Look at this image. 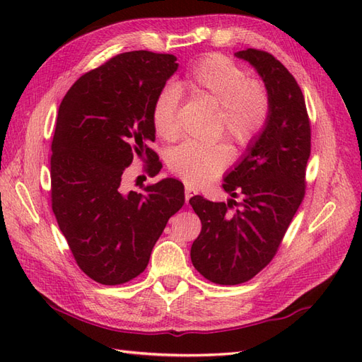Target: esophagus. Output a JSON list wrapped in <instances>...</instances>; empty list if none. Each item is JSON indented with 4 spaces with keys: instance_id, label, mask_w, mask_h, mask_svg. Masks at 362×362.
<instances>
[{
    "instance_id": "1",
    "label": "esophagus",
    "mask_w": 362,
    "mask_h": 362,
    "mask_svg": "<svg viewBox=\"0 0 362 362\" xmlns=\"http://www.w3.org/2000/svg\"><path fill=\"white\" fill-rule=\"evenodd\" d=\"M196 193H198V192H196L194 189H192L190 185H185V189H184V194H185V202L189 204V201L193 198V196H194Z\"/></svg>"
}]
</instances>
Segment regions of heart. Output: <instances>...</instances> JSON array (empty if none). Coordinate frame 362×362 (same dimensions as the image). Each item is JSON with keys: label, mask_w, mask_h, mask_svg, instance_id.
Segmentation results:
<instances>
[{"label": "heart", "mask_w": 362, "mask_h": 362, "mask_svg": "<svg viewBox=\"0 0 362 362\" xmlns=\"http://www.w3.org/2000/svg\"><path fill=\"white\" fill-rule=\"evenodd\" d=\"M181 89L198 100L217 107V133H225L238 146L254 144L264 131L272 115V96L266 84L249 78L246 71L221 54L196 60L185 71ZM151 120L157 136L173 140L180 136L178 90L166 86L156 95ZM233 160V149L225 141L199 144L185 141L175 148L169 166L193 187L217 178Z\"/></svg>", "instance_id": "1"}]
</instances>
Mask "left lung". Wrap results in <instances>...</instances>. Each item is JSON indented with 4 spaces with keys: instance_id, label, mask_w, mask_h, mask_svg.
Masks as SVG:
<instances>
[{
    "instance_id": "1",
    "label": "left lung",
    "mask_w": 362,
    "mask_h": 362,
    "mask_svg": "<svg viewBox=\"0 0 362 362\" xmlns=\"http://www.w3.org/2000/svg\"><path fill=\"white\" fill-rule=\"evenodd\" d=\"M235 57L257 69L272 96V115L259 137L249 145L223 178V190L242 196L211 202L193 196L190 205L202 229L190 257L201 275L221 286L254 278L276 255L288 225L305 196L306 163L311 154V127L305 98L294 76L272 54L247 48Z\"/></svg>"
}]
</instances>
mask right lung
<instances>
[{
    "label": "right lung",
    "mask_w": 362,
    "mask_h": 362,
    "mask_svg": "<svg viewBox=\"0 0 362 362\" xmlns=\"http://www.w3.org/2000/svg\"><path fill=\"white\" fill-rule=\"evenodd\" d=\"M178 69L172 54L131 51L81 75L59 107L51 156V202L78 267L104 286L139 276L169 218L184 205L175 178L127 190L137 157L149 177L163 168L151 108Z\"/></svg>",
    "instance_id": "obj_1"
}]
</instances>
